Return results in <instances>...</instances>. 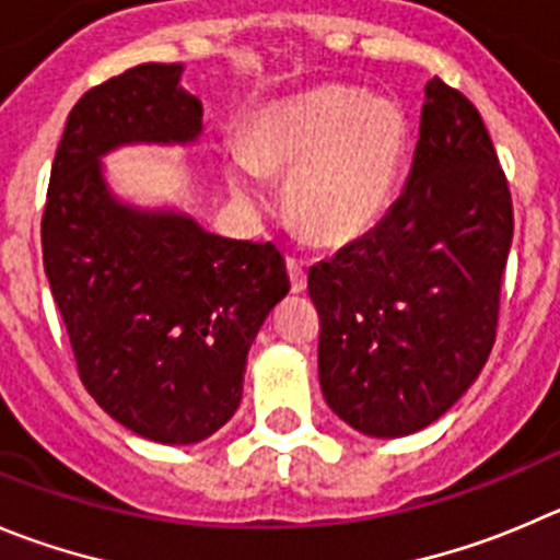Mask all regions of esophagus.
I'll return each instance as SVG.
<instances>
[{
	"mask_svg": "<svg viewBox=\"0 0 560 560\" xmlns=\"http://www.w3.org/2000/svg\"><path fill=\"white\" fill-rule=\"evenodd\" d=\"M287 270H290V287H292V292H304V290H306V270H304V262H301V259H295V256H290V259H287Z\"/></svg>",
	"mask_w": 560,
	"mask_h": 560,
	"instance_id": "obj_1",
	"label": "esophagus"
}]
</instances>
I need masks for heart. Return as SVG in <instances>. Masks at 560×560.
Masks as SVG:
<instances>
[{"label": "heart", "instance_id": "heart-1", "mask_svg": "<svg viewBox=\"0 0 560 560\" xmlns=\"http://www.w3.org/2000/svg\"><path fill=\"white\" fill-rule=\"evenodd\" d=\"M409 151L398 104L359 88H315L254 115L245 145L226 151L234 196L259 203L262 174L287 176V209L306 237L351 245L389 212Z\"/></svg>", "mask_w": 560, "mask_h": 560}]
</instances>
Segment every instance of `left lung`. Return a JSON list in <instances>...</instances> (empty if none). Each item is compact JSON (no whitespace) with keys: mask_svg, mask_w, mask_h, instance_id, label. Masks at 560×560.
<instances>
[{"mask_svg":"<svg viewBox=\"0 0 560 560\" xmlns=\"http://www.w3.org/2000/svg\"><path fill=\"white\" fill-rule=\"evenodd\" d=\"M511 237L492 138L469 98L433 77L398 201L368 237L310 268L317 373L339 420L395 439L456 406L494 345Z\"/></svg>","mask_w":560,"mask_h":560,"instance_id":"obj_1","label":"left lung"}]
</instances>
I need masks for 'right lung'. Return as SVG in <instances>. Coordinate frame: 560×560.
Returning <instances> with one entry per match:
<instances>
[{
	"label": "right lung",
	"mask_w": 560,
	"mask_h": 560,
	"mask_svg": "<svg viewBox=\"0 0 560 560\" xmlns=\"http://www.w3.org/2000/svg\"><path fill=\"white\" fill-rule=\"evenodd\" d=\"M182 71L145 62L74 104L40 223L82 384L115 422L162 445H196L232 420L250 342L290 292L273 243L221 237L185 209L138 207L109 187V151L201 138L203 107Z\"/></svg>",
	"instance_id": "obj_1"
}]
</instances>
